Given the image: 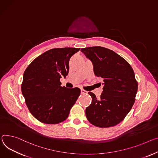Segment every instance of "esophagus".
Masks as SVG:
<instances>
[{
    "label": "esophagus",
    "instance_id": "obj_1",
    "mask_svg": "<svg viewBox=\"0 0 158 158\" xmlns=\"http://www.w3.org/2000/svg\"><path fill=\"white\" fill-rule=\"evenodd\" d=\"M81 93H82V94H87V93H88L87 91H85L84 89H81Z\"/></svg>",
    "mask_w": 158,
    "mask_h": 158
}]
</instances>
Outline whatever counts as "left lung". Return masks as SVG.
I'll return each mask as SVG.
<instances>
[{"label":"left lung","instance_id":"8db88e82","mask_svg":"<svg viewBox=\"0 0 158 158\" xmlns=\"http://www.w3.org/2000/svg\"><path fill=\"white\" fill-rule=\"evenodd\" d=\"M81 51L93 62L94 74L104 82L99 99L88 93L92 103L85 109V115L98 127L116 125L125 118L135 102L138 84L134 72L123 57L110 49L96 46Z\"/></svg>","mask_w":158,"mask_h":158}]
</instances>
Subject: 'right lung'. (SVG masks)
Segmentation results:
<instances>
[{
  "label": "right lung",
  "mask_w": 158,
  "mask_h": 158,
  "mask_svg": "<svg viewBox=\"0 0 158 158\" xmlns=\"http://www.w3.org/2000/svg\"><path fill=\"white\" fill-rule=\"evenodd\" d=\"M80 48H57L42 53L25 70L21 91L32 115L47 124L59 123L69 116L81 94L78 88L61 86L67 76L69 60Z\"/></svg>",
  "instance_id": "add662e5"
}]
</instances>
